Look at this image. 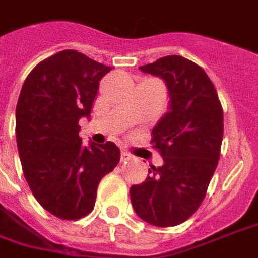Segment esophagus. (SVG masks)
I'll list each match as a JSON object with an SVG mask.
<instances>
[{"mask_svg": "<svg viewBox=\"0 0 258 258\" xmlns=\"http://www.w3.org/2000/svg\"><path fill=\"white\" fill-rule=\"evenodd\" d=\"M131 158H133V154L128 153V152H125V150H123V152H121V161H123V163H125V161H130Z\"/></svg>", "mask_w": 258, "mask_h": 258, "instance_id": "34e87169", "label": "esophagus"}]
</instances>
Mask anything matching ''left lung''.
Wrapping results in <instances>:
<instances>
[{
  "label": "left lung",
  "mask_w": 258,
  "mask_h": 258,
  "mask_svg": "<svg viewBox=\"0 0 258 258\" xmlns=\"http://www.w3.org/2000/svg\"><path fill=\"white\" fill-rule=\"evenodd\" d=\"M161 78L169 91V112L152 130V144L164 164L130 188L134 211L157 227L186 221L205 198L220 158L223 108L216 89L196 62L165 56L139 67Z\"/></svg>",
  "instance_id": "8db88e82"
}]
</instances>
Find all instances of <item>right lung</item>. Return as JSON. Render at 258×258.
I'll return each mask as SVG.
<instances>
[{"label":"right lung","mask_w":258,"mask_h":258,"mask_svg":"<svg viewBox=\"0 0 258 258\" xmlns=\"http://www.w3.org/2000/svg\"><path fill=\"white\" fill-rule=\"evenodd\" d=\"M76 50L58 51L28 74L16 106V141L34 197L62 220L89 215L102 177L119 164L113 142L89 146L79 119L90 117L100 81L109 71Z\"/></svg>","instance_id":"right-lung-1"}]
</instances>
